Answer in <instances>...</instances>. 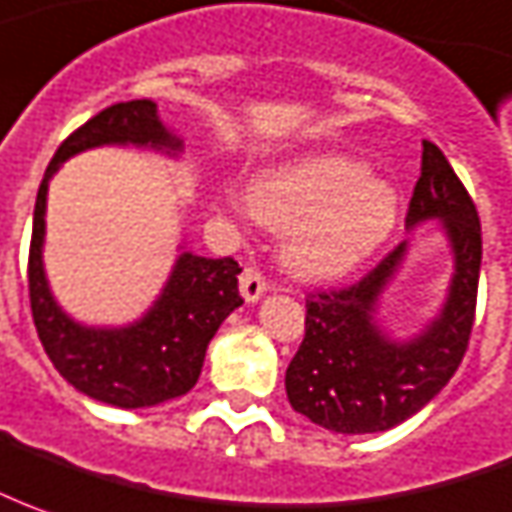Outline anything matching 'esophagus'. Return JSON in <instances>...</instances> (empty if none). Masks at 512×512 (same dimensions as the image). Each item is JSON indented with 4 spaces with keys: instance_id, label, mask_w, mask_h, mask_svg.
I'll use <instances>...</instances> for the list:
<instances>
[{
    "instance_id": "esophagus-1",
    "label": "esophagus",
    "mask_w": 512,
    "mask_h": 512,
    "mask_svg": "<svg viewBox=\"0 0 512 512\" xmlns=\"http://www.w3.org/2000/svg\"><path fill=\"white\" fill-rule=\"evenodd\" d=\"M241 294L246 302H257L260 297H263V294H266V277H263V271L255 269V266L243 269Z\"/></svg>"
}]
</instances>
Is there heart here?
Wrapping results in <instances>:
<instances>
[{
	"mask_svg": "<svg viewBox=\"0 0 512 512\" xmlns=\"http://www.w3.org/2000/svg\"><path fill=\"white\" fill-rule=\"evenodd\" d=\"M229 204L260 224L283 229L288 269L333 280L361 266L398 224V190L347 154L314 151L269 165Z\"/></svg>",
	"mask_w": 512,
	"mask_h": 512,
	"instance_id": "obj_1",
	"label": "heart"
}]
</instances>
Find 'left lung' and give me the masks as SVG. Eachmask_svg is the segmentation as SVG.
<instances>
[{
  "mask_svg": "<svg viewBox=\"0 0 512 512\" xmlns=\"http://www.w3.org/2000/svg\"><path fill=\"white\" fill-rule=\"evenodd\" d=\"M440 221L454 274L440 314L406 342L378 325V300L406 257L395 246L370 274L339 291L305 300V339L285 370L294 412L336 434L387 431L417 415L457 373L468 350L482 266V227L468 190L443 151L423 139V165L406 212V229Z\"/></svg>",
  "mask_w": 512,
  "mask_h": 512,
  "instance_id": "8db88e82",
  "label": "left lung"
}]
</instances>
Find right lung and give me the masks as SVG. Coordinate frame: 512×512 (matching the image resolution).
<instances>
[{"label": "right lung", "instance_id": "obj_1", "mask_svg": "<svg viewBox=\"0 0 512 512\" xmlns=\"http://www.w3.org/2000/svg\"><path fill=\"white\" fill-rule=\"evenodd\" d=\"M100 145H137L173 156L182 151V139L159 120L154 100L114 103L61 142L41 179L33 212L27 263L30 308L47 356L72 387L100 403L142 409L196 387L215 330L243 305L238 294L241 266L232 257L212 260L182 252L162 294L137 322L125 328H89L66 316L52 297L41 260L47 187L69 156Z\"/></svg>", "mask_w": 512, "mask_h": 512}]
</instances>
